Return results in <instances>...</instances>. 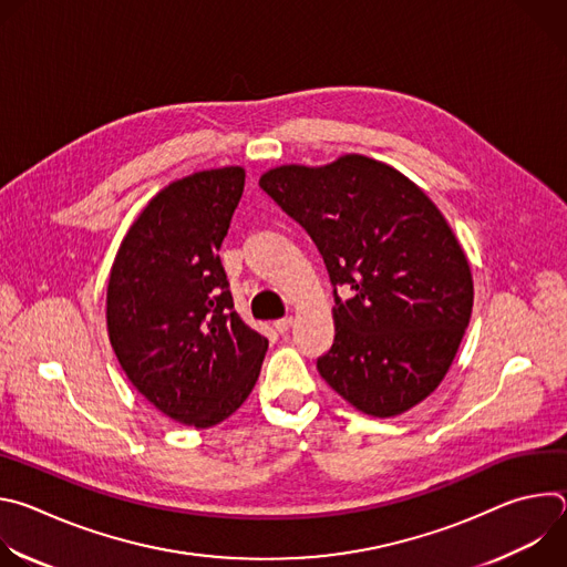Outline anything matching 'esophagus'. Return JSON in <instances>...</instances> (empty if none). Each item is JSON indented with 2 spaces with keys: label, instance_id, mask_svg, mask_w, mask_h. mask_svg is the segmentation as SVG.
<instances>
[{
  "label": "esophagus",
  "instance_id": "34e87169",
  "mask_svg": "<svg viewBox=\"0 0 567 567\" xmlns=\"http://www.w3.org/2000/svg\"><path fill=\"white\" fill-rule=\"evenodd\" d=\"M293 326V318L291 316H285V318H280V320H276L274 322V328L280 332V334H285V332H289V328Z\"/></svg>",
  "mask_w": 567,
  "mask_h": 567
}]
</instances>
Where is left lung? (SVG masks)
I'll use <instances>...</instances> for the list:
<instances>
[{
	"mask_svg": "<svg viewBox=\"0 0 567 567\" xmlns=\"http://www.w3.org/2000/svg\"><path fill=\"white\" fill-rule=\"evenodd\" d=\"M262 190L293 217L326 260L334 291V346L318 372L370 417H394L446 377L473 309L460 241L406 175L365 154L326 166H276Z\"/></svg>",
	"mask_w": 567,
	"mask_h": 567,
	"instance_id": "1",
	"label": "left lung"
}]
</instances>
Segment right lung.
<instances>
[{
	"instance_id": "obj_1",
	"label": "right lung",
	"mask_w": 567,
	"mask_h": 567,
	"mask_svg": "<svg viewBox=\"0 0 567 567\" xmlns=\"http://www.w3.org/2000/svg\"><path fill=\"white\" fill-rule=\"evenodd\" d=\"M245 168L161 188L132 221L107 282V334L132 385L166 417L210 429L251 394L269 341L233 311L219 247Z\"/></svg>"
}]
</instances>
